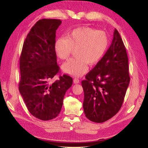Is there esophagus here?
<instances>
[{
	"label": "esophagus",
	"instance_id": "1",
	"mask_svg": "<svg viewBox=\"0 0 148 148\" xmlns=\"http://www.w3.org/2000/svg\"><path fill=\"white\" fill-rule=\"evenodd\" d=\"M73 82H74V84H79V79H77V78H75V79H74Z\"/></svg>",
	"mask_w": 148,
	"mask_h": 148
}]
</instances>
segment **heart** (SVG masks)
I'll return each mask as SVG.
<instances>
[{
  "label": "heart",
  "mask_w": 148,
  "mask_h": 148,
  "mask_svg": "<svg viewBox=\"0 0 148 148\" xmlns=\"http://www.w3.org/2000/svg\"><path fill=\"white\" fill-rule=\"evenodd\" d=\"M109 46V38L103 31L87 27L74 29L57 40L54 49L59 59L64 60L76 49V57L62 64L64 72L74 77H80L88 71V64L98 63L106 53Z\"/></svg>",
  "instance_id": "heart-1"
}]
</instances>
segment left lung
<instances>
[{
  "label": "left lung",
  "mask_w": 148,
  "mask_h": 148,
  "mask_svg": "<svg viewBox=\"0 0 148 148\" xmlns=\"http://www.w3.org/2000/svg\"><path fill=\"white\" fill-rule=\"evenodd\" d=\"M128 62L123 42L115 29L108 49L82 82L84 113L90 121L103 123L119 112L130 82Z\"/></svg>",
  "instance_id": "obj_1"
}]
</instances>
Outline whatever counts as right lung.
<instances>
[{
    "label": "right lung",
    "instance_id": "obj_1",
    "mask_svg": "<svg viewBox=\"0 0 148 148\" xmlns=\"http://www.w3.org/2000/svg\"><path fill=\"white\" fill-rule=\"evenodd\" d=\"M61 23L55 19L37 21L25 40L20 56V94L30 113L43 121L58 116L64 95L73 82L64 74L52 84L49 82L59 72L54 44Z\"/></svg>",
    "mask_w": 148,
    "mask_h": 148
}]
</instances>
